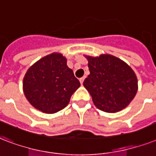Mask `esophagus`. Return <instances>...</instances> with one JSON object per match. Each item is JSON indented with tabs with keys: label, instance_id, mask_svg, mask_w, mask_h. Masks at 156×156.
Returning <instances> with one entry per match:
<instances>
[{
	"label": "esophagus",
	"instance_id": "34e87169",
	"mask_svg": "<svg viewBox=\"0 0 156 156\" xmlns=\"http://www.w3.org/2000/svg\"><path fill=\"white\" fill-rule=\"evenodd\" d=\"M84 77H81V78H80V84H83V82H84Z\"/></svg>",
	"mask_w": 156,
	"mask_h": 156
}]
</instances>
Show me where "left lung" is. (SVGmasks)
<instances>
[{
    "mask_svg": "<svg viewBox=\"0 0 156 156\" xmlns=\"http://www.w3.org/2000/svg\"><path fill=\"white\" fill-rule=\"evenodd\" d=\"M84 57L88 60L90 74L83 84L95 107L108 113H115L128 107L138 89L133 70L112 54Z\"/></svg>",
    "mask_w": 156,
    "mask_h": 156,
    "instance_id": "8db88e82",
    "label": "left lung"
}]
</instances>
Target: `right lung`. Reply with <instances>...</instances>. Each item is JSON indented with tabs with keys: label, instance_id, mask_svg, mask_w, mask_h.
<instances>
[{
	"label": "right lung",
	"instance_id": "right-lung-1",
	"mask_svg": "<svg viewBox=\"0 0 156 156\" xmlns=\"http://www.w3.org/2000/svg\"><path fill=\"white\" fill-rule=\"evenodd\" d=\"M80 83L67 58L60 53L43 57L29 67L23 89L30 104L43 113L54 114L67 107Z\"/></svg>",
	"mask_w": 156,
	"mask_h": 156
}]
</instances>
